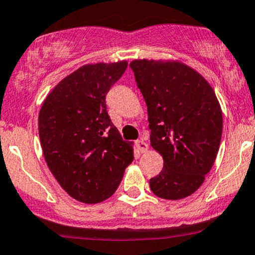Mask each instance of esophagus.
<instances>
[{
	"label": "esophagus",
	"instance_id": "1",
	"mask_svg": "<svg viewBox=\"0 0 255 255\" xmlns=\"http://www.w3.org/2000/svg\"><path fill=\"white\" fill-rule=\"evenodd\" d=\"M136 145H137V148H138V150H139L140 152H146V151H148V149H149L148 144H146V143H145L143 139L137 140Z\"/></svg>",
	"mask_w": 255,
	"mask_h": 255
}]
</instances>
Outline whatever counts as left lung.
<instances>
[{
    "mask_svg": "<svg viewBox=\"0 0 255 255\" xmlns=\"http://www.w3.org/2000/svg\"><path fill=\"white\" fill-rule=\"evenodd\" d=\"M148 106L150 144L163 157L149 181L155 196L178 200L196 192L216 160L223 117L210 83L179 61L130 63Z\"/></svg>",
    "mask_w": 255,
    "mask_h": 255,
    "instance_id": "1",
    "label": "left lung"
}]
</instances>
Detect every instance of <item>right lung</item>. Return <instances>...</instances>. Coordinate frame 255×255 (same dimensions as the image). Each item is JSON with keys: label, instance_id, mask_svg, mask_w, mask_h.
<instances>
[{"label": "right lung", "instance_id": "1", "mask_svg": "<svg viewBox=\"0 0 255 255\" xmlns=\"http://www.w3.org/2000/svg\"><path fill=\"white\" fill-rule=\"evenodd\" d=\"M127 68V61L82 65L50 92L39 112L49 169L69 196L86 204L110 198L133 160L132 143L122 139L105 100Z\"/></svg>", "mask_w": 255, "mask_h": 255}]
</instances>
